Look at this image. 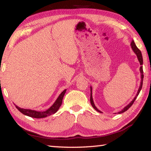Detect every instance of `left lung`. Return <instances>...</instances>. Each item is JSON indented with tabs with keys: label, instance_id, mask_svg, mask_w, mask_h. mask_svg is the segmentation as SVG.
<instances>
[{
	"label": "left lung",
	"instance_id": "left-lung-1",
	"mask_svg": "<svg viewBox=\"0 0 151 151\" xmlns=\"http://www.w3.org/2000/svg\"><path fill=\"white\" fill-rule=\"evenodd\" d=\"M131 47H132V50H133L134 53H135V54H136L137 56L138 60H139L140 65H141V66H140V74H141V81H140V86H139V91H138V92H137V94L136 96H135L133 100H132V101L131 102V103H130L129 104H128V105H127V106H125L124 108L123 109H122L121 111L119 112H118L119 114L122 113V112H125L126 111H127V110L129 109L130 108V107H131V106L132 105V104L134 103V101L136 100L137 96L139 95V93H140V90H141L142 86V81H143V77H144V75H143V70H142V63H143V60H142V57L141 52H140V50L139 49V48H137V47L136 46V45H135V43H134V40H132V42H131ZM91 99H90V101H91V105H92V106H93L94 109L96 110V111L101 112L100 111H99V110L98 109L96 108V107L95 106V105H94V102H93V97H92V89H91Z\"/></svg>",
	"mask_w": 151,
	"mask_h": 151
}]
</instances>
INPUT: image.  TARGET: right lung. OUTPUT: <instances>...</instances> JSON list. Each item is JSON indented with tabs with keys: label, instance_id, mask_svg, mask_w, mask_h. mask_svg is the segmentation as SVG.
<instances>
[{
	"label": "right lung",
	"instance_id": "obj_1",
	"mask_svg": "<svg viewBox=\"0 0 151 151\" xmlns=\"http://www.w3.org/2000/svg\"><path fill=\"white\" fill-rule=\"evenodd\" d=\"M66 91H63L61 94L58 97L57 101H55V103L52 104V106H51L49 109L45 111L42 112H39L36 111H32V110L30 109H21L20 107L16 106V108L19 110V111L22 112V114H24V115L29 116L30 117H32V118H36V119H40V118H45V117H47L48 116H50L51 114H55V112H57L58 109L60 108L63 103V99L64 97V95L66 93Z\"/></svg>",
	"mask_w": 151,
	"mask_h": 151
}]
</instances>
